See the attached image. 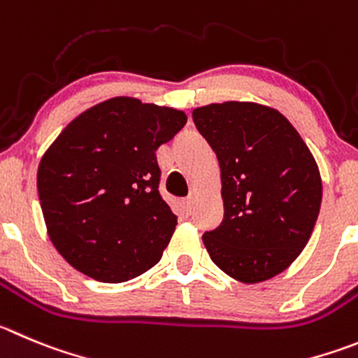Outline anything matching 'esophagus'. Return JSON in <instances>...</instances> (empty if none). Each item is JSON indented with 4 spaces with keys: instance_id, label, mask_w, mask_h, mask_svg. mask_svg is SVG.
Segmentation results:
<instances>
[{
    "instance_id": "1",
    "label": "esophagus",
    "mask_w": 358,
    "mask_h": 358,
    "mask_svg": "<svg viewBox=\"0 0 358 358\" xmlns=\"http://www.w3.org/2000/svg\"><path fill=\"white\" fill-rule=\"evenodd\" d=\"M192 206H194V198H192V196H189V198L183 199V208H185L187 212H190V210H192Z\"/></svg>"
}]
</instances>
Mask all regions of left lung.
Listing matches in <instances>:
<instances>
[{
	"mask_svg": "<svg viewBox=\"0 0 358 358\" xmlns=\"http://www.w3.org/2000/svg\"><path fill=\"white\" fill-rule=\"evenodd\" d=\"M220 166L224 219L206 231L212 262L247 285L288 268L315 229L322 205L318 164L295 127L255 102L192 111Z\"/></svg>",
	"mask_w": 358,
	"mask_h": 358,
	"instance_id": "1",
	"label": "left lung"
}]
</instances>
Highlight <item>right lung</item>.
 <instances>
[{"mask_svg":"<svg viewBox=\"0 0 358 358\" xmlns=\"http://www.w3.org/2000/svg\"><path fill=\"white\" fill-rule=\"evenodd\" d=\"M185 123L178 109L115 96L72 120L43 153L36 173L43 220L73 268L125 282L159 263L176 215L159 192L155 152Z\"/></svg>","mask_w":358,"mask_h":358,"instance_id":"right-lung-1","label":"right lung"}]
</instances>
